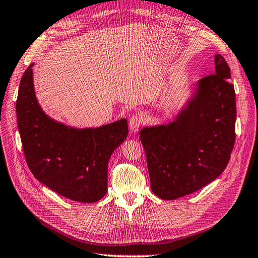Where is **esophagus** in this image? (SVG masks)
<instances>
[{
  "instance_id": "esophagus-1",
  "label": "esophagus",
  "mask_w": 258,
  "mask_h": 258,
  "mask_svg": "<svg viewBox=\"0 0 258 258\" xmlns=\"http://www.w3.org/2000/svg\"><path fill=\"white\" fill-rule=\"evenodd\" d=\"M142 123H143V120H142L141 114H137V113L133 114L130 117V121H128L130 130L133 131V132H136L139 127H141Z\"/></svg>"
}]
</instances>
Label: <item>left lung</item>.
Instances as JSON below:
<instances>
[{"label": "left lung", "instance_id": "8db88e82", "mask_svg": "<svg viewBox=\"0 0 258 258\" xmlns=\"http://www.w3.org/2000/svg\"><path fill=\"white\" fill-rule=\"evenodd\" d=\"M230 68L215 55V73L198 81L174 121L139 135L152 192L175 200L205 187L224 172L235 141V93Z\"/></svg>", "mask_w": 258, "mask_h": 258}]
</instances>
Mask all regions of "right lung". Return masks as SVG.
Segmentation results:
<instances>
[{
    "label": "right lung",
    "mask_w": 258,
    "mask_h": 258,
    "mask_svg": "<svg viewBox=\"0 0 258 258\" xmlns=\"http://www.w3.org/2000/svg\"><path fill=\"white\" fill-rule=\"evenodd\" d=\"M33 63L20 80L17 125L27 164L34 177L58 195L93 203L107 194L108 162L128 134L127 121L76 128L45 114L35 97Z\"/></svg>",
    "instance_id": "obj_1"
}]
</instances>
